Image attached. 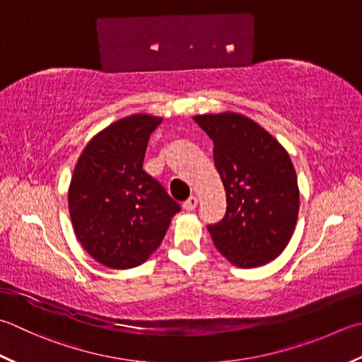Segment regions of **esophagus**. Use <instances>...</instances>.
I'll list each match as a JSON object with an SVG mask.
<instances>
[{
    "label": "esophagus",
    "instance_id": "1",
    "mask_svg": "<svg viewBox=\"0 0 362 362\" xmlns=\"http://www.w3.org/2000/svg\"><path fill=\"white\" fill-rule=\"evenodd\" d=\"M196 205H197V197L196 196H189L188 199L183 202V209H185L187 211H191V210L196 209Z\"/></svg>",
    "mask_w": 362,
    "mask_h": 362
}]
</instances>
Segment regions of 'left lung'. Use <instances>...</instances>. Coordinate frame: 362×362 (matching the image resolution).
I'll return each instance as SVG.
<instances>
[{
    "label": "left lung",
    "mask_w": 362,
    "mask_h": 362,
    "mask_svg": "<svg viewBox=\"0 0 362 362\" xmlns=\"http://www.w3.org/2000/svg\"><path fill=\"white\" fill-rule=\"evenodd\" d=\"M214 141L226 189V214L209 224L214 243L233 265H265L284 251L298 218L300 191L288 153L254 120L235 112L196 116Z\"/></svg>",
    "instance_id": "left-lung-1"
}]
</instances>
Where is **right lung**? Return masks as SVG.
Instances as JSON below:
<instances>
[{
  "mask_svg": "<svg viewBox=\"0 0 362 362\" xmlns=\"http://www.w3.org/2000/svg\"><path fill=\"white\" fill-rule=\"evenodd\" d=\"M161 119L134 115L100 132L84 147L69 189L78 240L110 268L138 267L157 250L180 211L143 169L148 138Z\"/></svg>",
  "mask_w": 362,
  "mask_h": 362,
  "instance_id": "right-lung-1",
  "label": "right lung"
}]
</instances>
